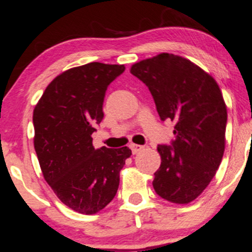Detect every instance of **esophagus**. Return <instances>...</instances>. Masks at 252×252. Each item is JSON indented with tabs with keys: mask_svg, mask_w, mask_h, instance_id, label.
Segmentation results:
<instances>
[{
	"mask_svg": "<svg viewBox=\"0 0 252 252\" xmlns=\"http://www.w3.org/2000/svg\"><path fill=\"white\" fill-rule=\"evenodd\" d=\"M130 149H131V152H133L134 155L138 154V152H140L142 149H144V146H141V145H136V144H131L130 145Z\"/></svg>",
	"mask_w": 252,
	"mask_h": 252,
	"instance_id": "obj_1",
	"label": "esophagus"
}]
</instances>
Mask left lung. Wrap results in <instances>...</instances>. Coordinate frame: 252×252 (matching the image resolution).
<instances>
[{
	"instance_id": "obj_1",
	"label": "left lung",
	"mask_w": 252,
	"mask_h": 252,
	"mask_svg": "<svg viewBox=\"0 0 252 252\" xmlns=\"http://www.w3.org/2000/svg\"><path fill=\"white\" fill-rule=\"evenodd\" d=\"M149 88L161 121L174 122L171 145H158L154 189L173 204H189L215 177L225 144L227 107L210 74L187 58L161 53L133 64Z\"/></svg>"
}]
</instances>
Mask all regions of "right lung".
<instances>
[{
  "instance_id": "add662e5",
  "label": "right lung",
  "mask_w": 252,
  "mask_h": 252,
  "mask_svg": "<svg viewBox=\"0 0 252 252\" xmlns=\"http://www.w3.org/2000/svg\"><path fill=\"white\" fill-rule=\"evenodd\" d=\"M123 64L93 62L72 68L48 84L32 114L34 147L45 180L58 199L84 215L105 208L116 196L129 147L93 146L103 118L108 85Z\"/></svg>"
}]
</instances>
